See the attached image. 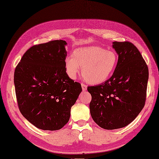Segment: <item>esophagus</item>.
I'll return each instance as SVG.
<instances>
[{
    "label": "esophagus",
    "instance_id": "1",
    "mask_svg": "<svg viewBox=\"0 0 159 159\" xmlns=\"http://www.w3.org/2000/svg\"><path fill=\"white\" fill-rule=\"evenodd\" d=\"M81 87H82V89H83V91H87V85H85L84 84L82 83V84H81Z\"/></svg>",
    "mask_w": 159,
    "mask_h": 159
}]
</instances>
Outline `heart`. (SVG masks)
I'll return each mask as SVG.
<instances>
[{
  "mask_svg": "<svg viewBox=\"0 0 159 159\" xmlns=\"http://www.w3.org/2000/svg\"><path fill=\"white\" fill-rule=\"evenodd\" d=\"M119 57L114 51L100 46H91L77 48L72 56L66 57L65 66L70 79H74L82 67L84 80L91 84L105 82L115 71Z\"/></svg>",
  "mask_w": 159,
  "mask_h": 159,
  "instance_id": "heart-1",
  "label": "heart"
}]
</instances>
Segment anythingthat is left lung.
<instances>
[{
	"instance_id": "8db88e82",
	"label": "left lung",
	"mask_w": 159,
	"mask_h": 159,
	"mask_svg": "<svg viewBox=\"0 0 159 159\" xmlns=\"http://www.w3.org/2000/svg\"><path fill=\"white\" fill-rule=\"evenodd\" d=\"M119 60L110 79L89 87L93 120L101 128H124L135 120L143 109L146 97L148 69L138 48L128 42H113Z\"/></svg>"
}]
</instances>
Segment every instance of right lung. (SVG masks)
<instances>
[{"label":"right lung","mask_w":159,"mask_h":159,"mask_svg":"<svg viewBox=\"0 0 159 159\" xmlns=\"http://www.w3.org/2000/svg\"><path fill=\"white\" fill-rule=\"evenodd\" d=\"M66 41L54 40L32 46L15 68L14 84L21 114L36 128L60 129L82 91L80 83L66 72Z\"/></svg>","instance_id":"obj_1"}]
</instances>
